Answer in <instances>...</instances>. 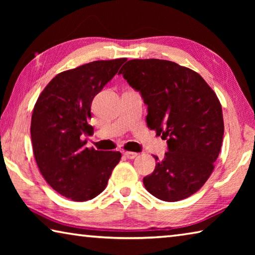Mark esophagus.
<instances>
[{
    "instance_id": "esophagus-1",
    "label": "esophagus",
    "mask_w": 255,
    "mask_h": 255,
    "mask_svg": "<svg viewBox=\"0 0 255 255\" xmlns=\"http://www.w3.org/2000/svg\"><path fill=\"white\" fill-rule=\"evenodd\" d=\"M137 153H135V152H125V156H126L127 158H130V159H132V158H135L136 156H137Z\"/></svg>"
}]
</instances>
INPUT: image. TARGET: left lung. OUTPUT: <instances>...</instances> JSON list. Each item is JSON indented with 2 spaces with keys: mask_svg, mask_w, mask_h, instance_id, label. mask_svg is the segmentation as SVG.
I'll return each instance as SVG.
<instances>
[{
  "mask_svg": "<svg viewBox=\"0 0 255 255\" xmlns=\"http://www.w3.org/2000/svg\"><path fill=\"white\" fill-rule=\"evenodd\" d=\"M147 106V127L167 139L169 152L156 159L143 182L163 201L196 193L214 171L221 152L224 120L213 89L197 72L164 59H131L119 71Z\"/></svg>",
  "mask_w": 255,
  "mask_h": 255,
  "instance_id": "1",
  "label": "left lung"
}]
</instances>
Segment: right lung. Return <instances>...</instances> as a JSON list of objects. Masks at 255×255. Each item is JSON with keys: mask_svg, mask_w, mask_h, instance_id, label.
Returning a JSON list of instances; mask_svg holds the SVG:
<instances>
[{"mask_svg": "<svg viewBox=\"0 0 255 255\" xmlns=\"http://www.w3.org/2000/svg\"><path fill=\"white\" fill-rule=\"evenodd\" d=\"M126 60H96L59 73L34 105L30 132L37 165L46 182L73 201L100 195L122 158L120 152L88 148L84 136L93 130V98Z\"/></svg>", "mask_w": 255, "mask_h": 255, "instance_id": "right-lung-1", "label": "right lung"}]
</instances>
